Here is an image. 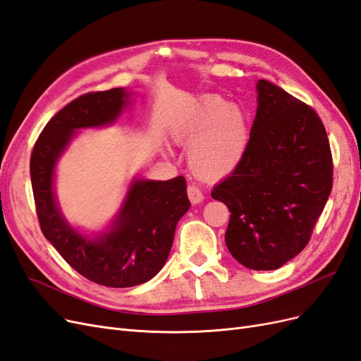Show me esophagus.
<instances>
[{
  "instance_id": "obj_1",
  "label": "esophagus",
  "mask_w": 361,
  "mask_h": 361,
  "mask_svg": "<svg viewBox=\"0 0 361 361\" xmlns=\"http://www.w3.org/2000/svg\"><path fill=\"white\" fill-rule=\"evenodd\" d=\"M187 192H188V199L192 204H197V203H202L203 202V192L200 188L195 187V185L190 183L188 188H187Z\"/></svg>"
}]
</instances>
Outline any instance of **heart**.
I'll list each match as a JSON object with an SVG mask.
<instances>
[{
	"mask_svg": "<svg viewBox=\"0 0 361 361\" xmlns=\"http://www.w3.org/2000/svg\"><path fill=\"white\" fill-rule=\"evenodd\" d=\"M174 140L188 147V166L195 176L221 179L241 164L248 145L245 116L218 96L202 99L174 128Z\"/></svg>",
	"mask_w": 361,
	"mask_h": 361,
	"instance_id": "heart-1",
	"label": "heart"
}]
</instances>
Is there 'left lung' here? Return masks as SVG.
Here are the masks:
<instances>
[{"mask_svg": "<svg viewBox=\"0 0 361 361\" xmlns=\"http://www.w3.org/2000/svg\"><path fill=\"white\" fill-rule=\"evenodd\" d=\"M256 89L245 155L211 195L231 211V255L250 269L271 271L309 244L331 192L333 158L312 106L265 80Z\"/></svg>", "mask_w": 361, "mask_h": 361, "instance_id": "left-lung-1", "label": "left lung"}]
</instances>
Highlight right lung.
<instances>
[{"label": "right lung", "mask_w": 361, "mask_h": 361, "mask_svg": "<svg viewBox=\"0 0 361 361\" xmlns=\"http://www.w3.org/2000/svg\"><path fill=\"white\" fill-rule=\"evenodd\" d=\"M126 89L85 93L43 128L30 159L31 187L42 233L81 276L97 285L130 288L155 277L166 264L174 231L190 209L183 176L130 182L118 214L105 232L85 236L63 216L54 174L76 130L113 125L129 105Z\"/></svg>", "instance_id": "1"}]
</instances>
